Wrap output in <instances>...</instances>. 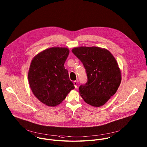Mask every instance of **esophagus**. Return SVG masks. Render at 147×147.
<instances>
[{"instance_id": "obj_1", "label": "esophagus", "mask_w": 147, "mask_h": 147, "mask_svg": "<svg viewBox=\"0 0 147 147\" xmlns=\"http://www.w3.org/2000/svg\"><path fill=\"white\" fill-rule=\"evenodd\" d=\"M73 84H74V87L76 88H77V82L76 81H74V82H73Z\"/></svg>"}]
</instances>
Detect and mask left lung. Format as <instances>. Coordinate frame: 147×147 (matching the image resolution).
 Listing matches in <instances>:
<instances>
[{"mask_svg":"<svg viewBox=\"0 0 147 147\" xmlns=\"http://www.w3.org/2000/svg\"><path fill=\"white\" fill-rule=\"evenodd\" d=\"M72 52L82 62L88 82L79 88L80 94L88 105H104L115 94L121 81L117 61L106 49L96 47H80Z\"/></svg>","mask_w":147,"mask_h":147,"instance_id":"obj_1","label":"left lung"}]
</instances>
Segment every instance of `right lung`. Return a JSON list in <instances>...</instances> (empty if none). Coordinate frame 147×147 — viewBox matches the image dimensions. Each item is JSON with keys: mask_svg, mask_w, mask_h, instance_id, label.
I'll return each instance as SVG.
<instances>
[{"mask_svg": "<svg viewBox=\"0 0 147 147\" xmlns=\"http://www.w3.org/2000/svg\"><path fill=\"white\" fill-rule=\"evenodd\" d=\"M69 53L65 47L48 48L32 59L28 82L34 95L42 103L55 107L74 88L64 63Z\"/></svg>", "mask_w": 147, "mask_h": 147, "instance_id": "1", "label": "right lung"}]
</instances>
